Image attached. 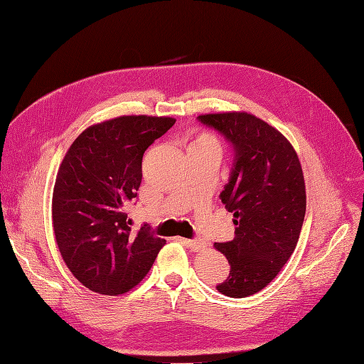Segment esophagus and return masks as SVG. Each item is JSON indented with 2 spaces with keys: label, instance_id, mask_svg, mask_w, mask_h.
Wrapping results in <instances>:
<instances>
[{
  "label": "esophagus",
  "instance_id": "esophagus-1",
  "mask_svg": "<svg viewBox=\"0 0 364 364\" xmlns=\"http://www.w3.org/2000/svg\"><path fill=\"white\" fill-rule=\"evenodd\" d=\"M179 241H182V243L188 247L190 250L193 252H199L202 249H205V243H202V241H197V240H190V238H179Z\"/></svg>",
  "mask_w": 364,
  "mask_h": 364
}]
</instances>
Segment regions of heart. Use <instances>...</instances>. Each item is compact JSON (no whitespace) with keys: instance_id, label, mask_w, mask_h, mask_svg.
Listing matches in <instances>:
<instances>
[{"instance_id":"heart-1","label":"heart","mask_w":364,"mask_h":364,"mask_svg":"<svg viewBox=\"0 0 364 364\" xmlns=\"http://www.w3.org/2000/svg\"><path fill=\"white\" fill-rule=\"evenodd\" d=\"M193 146H211V147H217V141L209 136V135H200L199 138L196 139V142Z\"/></svg>"}]
</instances>
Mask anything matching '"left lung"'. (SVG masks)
Returning <instances> with one entry per match:
<instances>
[{"label": "left lung", "instance_id": "8db88e82", "mask_svg": "<svg viewBox=\"0 0 364 364\" xmlns=\"http://www.w3.org/2000/svg\"><path fill=\"white\" fill-rule=\"evenodd\" d=\"M197 119L232 149L220 199L234 213L235 238L214 245L230 266L228 278L215 287L229 297L250 296L277 277L299 240L306 206L301 162L277 129L250 114H208Z\"/></svg>", "mask_w": 364, "mask_h": 364}]
</instances>
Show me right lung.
<instances>
[{
  "label": "right lung",
  "instance_id": "obj_1",
  "mask_svg": "<svg viewBox=\"0 0 364 364\" xmlns=\"http://www.w3.org/2000/svg\"><path fill=\"white\" fill-rule=\"evenodd\" d=\"M174 121L146 115L105 121L82 132L60 164L54 235L71 273L95 293L134 289L165 245L149 225L132 232L126 209L138 196L144 151Z\"/></svg>",
  "mask_w": 364,
  "mask_h": 364
}]
</instances>
